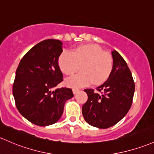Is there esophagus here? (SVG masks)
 <instances>
[{"label": "esophagus", "instance_id": "34e87169", "mask_svg": "<svg viewBox=\"0 0 154 154\" xmlns=\"http://www.w3.org/2000/svg\"><path fill=\"white\" fill-rule=\"evenodd\" d=\"M73 93H74V94H76L78 93L79 91H80V90L77 89V88H73Z\"/></svg>", "mask_w": 154, "mask_h": 154}]
</instances>
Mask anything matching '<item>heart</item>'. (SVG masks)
<instances>
[{
	"label": "heart",
	"instance_id": "obj_1",
	"mask_svg": "<svg viewBox=\"0 0 154 154\" xmlns=\"http://www.w3.org/2000/svg\"><path fill=\"white\" fill-rule=\"evenodd\" d=\"M61 71L72 75L81 66L80 74L69 77L66 85L73 88L86 86L93 81L94 84L104 82L113 69L112 56L96 45H85L71 51L62 53L58 60Z\"/></svg>",
	"mask_w": 154,
	"mask_h": 154
}]
</instances>
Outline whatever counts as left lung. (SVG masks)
Here are the masks:
<instances>
[{
	"mask_svg": "<svg viewBox=\"0 0 154 154\" xmlns=\"http://www.w3.org/2000/svg\"><path fill=\"white\" fill-rule=\"evenodd\" d=\"M113 69L103 85L93 89H85L88 100L82 113L87 123L98 128H108L119 122L127 114L132 104L135 85L132 74L122 57L111 51Z\"/></svg>",
	"mask_w": 154,
	"mask_h": 154,
	"instance_id": "8db88e82",
	"label": "left lung"
}]
</instances>
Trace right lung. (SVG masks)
I'll return each instance as SVG.
<instances>
[{
    "mask_svg": "<svg viewBox=\"0 0 154 154\" xmlns=\"http://www.w3.org/2000/svg\"><path fill=\"white\" fill-rule=\"evenodd\" d=\"M63 43L48 39L32 47L20 60L13 84V96L20 114L32 123L48 126L57 122L64 106L73 97L68 88L53 90L63 81L58 58Z\"/></svg>",
    "mask_w": 154,
    "mask_h": 154,
    "instance_id": "add662e5",
    "label": "right lung"
}]
</instances>
